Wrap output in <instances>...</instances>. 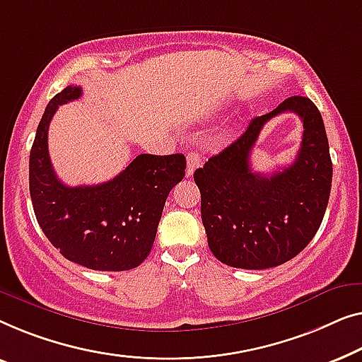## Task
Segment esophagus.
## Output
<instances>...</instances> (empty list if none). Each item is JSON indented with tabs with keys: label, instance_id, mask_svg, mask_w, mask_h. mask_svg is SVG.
Wrapping results in <instances>:
<instances>
[{
	"label": "esophagus",
	"instance_id": "34e87169",
	"mask_svg": "<svg viewBox=\"0 0 362 362\" xmlns=\"http://www.w3.org/2000/svg\"><path fill=\"white\" fill-rule=\"evenodd\" d=\"M200 156H198V152H188L187 156V177H192L193 172L198 165H200Z\"/></svg>",
	"mask_w": 362,
	"mask_h": 362
}]
</instances>
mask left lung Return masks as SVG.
Segmentation results:
<instances>
[{"instance_id":"left-lung-1","label":"left lung","mask_w":362,"mask_h":362,"mask_svg":"<svg viewBox=\"0 0 362 362\" xmlns=\"http://www.w3.org/2000/svg\"><path fill=\"white\" fill-rule=\"evenodd\" d=\"M295 112L304 123L296 160L262 176L250 169V152L269 119ZM333 165L322 115L305 96H290L193 174L202 193V221L218 261L238 269L281 266L307 247L322 225Z\"/></svg>"}]
</instances>
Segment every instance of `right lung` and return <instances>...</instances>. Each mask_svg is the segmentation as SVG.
Returning <instances> with one entry per match:
<instances>
[{
	"instance_id": "obj_1",
	"label": "right lung",
	"mask_w": 362,
	"mask_h": 362,
	"mask_svg": "<svg viewBox=\"0 0 362 362\" xmlns=\"http://www.w3.org/2000/svg\"><path fill=\"white\" fill-rule=\"evenodd\" d=\"M69 85L49 101L29 156V192L39 226L69 261L93 271H129L149 256L162 210L185 175L183 154L137 156L100 185L69 187L49 157L47 134L60 105L80 98Z\"/></svg>"
}]
</instances>
